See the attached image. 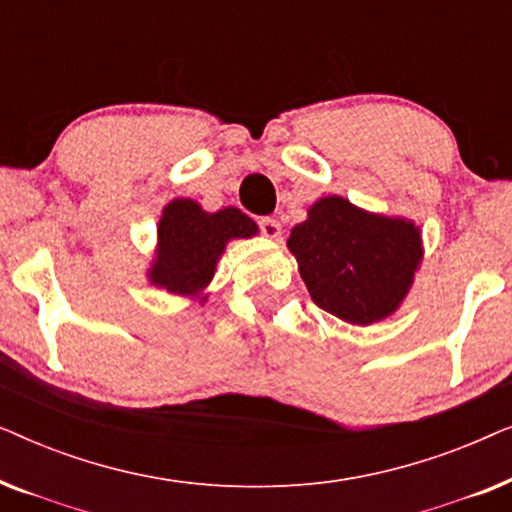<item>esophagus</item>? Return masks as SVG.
<instances>
[{
    "label": "esophagus",
    "mask_w": 512,
    "mask_h": 512,
    "mask_svg": "<svg viewBox=\"0 0 512 512\" xmlns=\"http://www.w3.org/2000/svg\"><path fill=\"white\" fill-rule=\"evenodd\" d=\"M258 226H261V233L265 237H270V240H279V237H282V226H279L277 219H270V216H265V219L258 221Z\"/></svg>",
    "instance_id": "34e87169"
}]
</instances>
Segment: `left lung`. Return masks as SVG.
I'll return each instance as SVG.
<instances>
[{"label":"left lung","instance_id":"obj_1","mask_svg":"<svg viewBox=\"0 0 512 512\" xmlns=\"http://www.w3.org/2000/svg\"><path fill=\"white\" fill-rule=\"evenodd\" d=\"M286 247L314 303L352 326L396 314L424 258L415 221L368 212L342 195L314 202Z\"/></svg>","mask_w":512,"mask_h":512}]
</instances>
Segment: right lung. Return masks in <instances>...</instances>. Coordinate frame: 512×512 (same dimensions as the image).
I'll return each mask as SVG.
<instances>
[{"mask_svg": "<svg viewBox=\"0 0 512 512\" xmlns=\"http://www.w3.org/2000/svg\"><path fill=\"white\" fill-rule=\"evenodd\" d=\"M254 235H258L256 221L242 209L223 207L219 212H205L200 202L174 198L160 212L146 282L170 296L205 305L226 244Z\"/></svg>", "mask_w": 512, "mask_h": 512, "instance_id": "add662e5", "label": "right lung"}]
</instances>
